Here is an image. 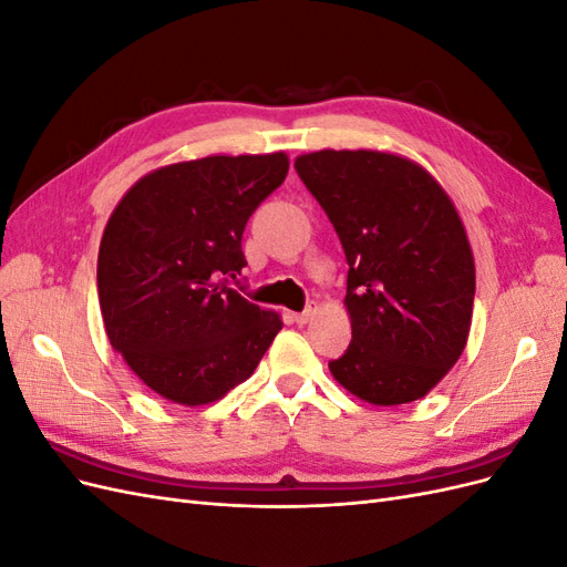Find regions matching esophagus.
Wrapping results in <instances>:
<instances>
[{"instance_id":"esophagus-1","label":"esophagus","mask_w":567,"mask_h":567,"mask_svg":"<svg viewBox=\"0 0 567 567\" xmlns=\"http://www.w3.org/2000/svg\"><path fill=\"white\" fill-rule=\"evenodd\" d=\"M315 312H317V302H310V305L305 307L302 312L293 315V321H296V323H307V321H310V319L315 317Z\"/></svg>"}]
</instances>
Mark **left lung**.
Here are the masks:
<instances>
[{"instance_id":"obj_1","label":"left lung","mask_w":567,"mask_h":567,"mask_svg":"<svg viewBox=\"0 0 567 567\" xmlns=\"http://www.w3.org/2000/svg\"><path fill=\"white\" fill-rule=\"evenodd\" d=\"M296 169L348 257L352 342L333 379L375 406L421 400L466 348L475 262L447 192L383 151H317Z\"/></svg>"}]
</instances>
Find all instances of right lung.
<instances>
[{"mask_svg":"<svg viewBox=\"0 0 567 567\" xmlns=\"http://www.w3.org/2000/svg\"><path fill=\"white\" fill-rule=\"evenodd\" d=\"M288 175L284 151L153 169L115 205L96 286L115 352L161 398L200 406L250 379L281 317L236 288L246 221Z\"/></svg>","mask_w":567,"mask_h":567,"instance_id":"add662e5","label":"right lung"}]
</instances>
